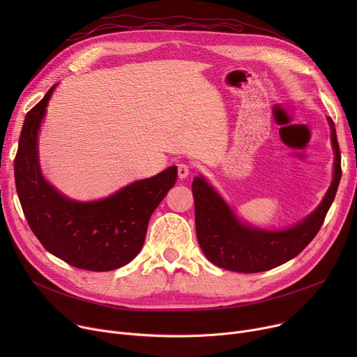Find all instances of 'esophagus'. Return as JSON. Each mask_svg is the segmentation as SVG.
Segmentation results:
<instances>
[{"instance_id": "34e87169", "label": "esophagus", "mask_w": 357, "mask_h": 357, "mask_svg": "<svg viewBox=\"0 0 357 357\" xmlns=\"http://www.w3.org/2000/svg\"><path fill=\"white\" fill-rule=\"evenodd\" d=\"M190 172H191V165L185 163V162L178 163V176H179L181 179H185L186 176L190 175Z\"/></svg>"}]
</instances>
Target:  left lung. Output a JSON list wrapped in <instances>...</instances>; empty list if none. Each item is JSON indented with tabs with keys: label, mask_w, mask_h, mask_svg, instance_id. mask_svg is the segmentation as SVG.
<instances>
[{
	"label": "left lung",
	"mask_w": 357,
	"mask_h": 357,
	"mask_svg": "<svg viewBox=\"0 0 357 357\" xmlns=\"http://www.w3.org/2000/svg\"><path fill=\"white\" fill-rule=\"evenodd\" d=\"M334 147V176L323 202L304 221L282 231L257 230L240 222L229 205L202 176L192 182L195 229L207 259L218 268L256 273L273 269L298 256L320 231L342 178V155L334 121L328 119Z\"/></svg>",
	"instance_id": "8db88e82"
}]
</instances>
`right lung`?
<instances>
[{
    "label": "right lung",
    "instance_id": "add662e5",
    "mask_svg": "<svg viewBox=\"0 0 357 357\" xmlns=\"http://www.w3.org/2000/svg\"><path fill=\"white\" fill-rule=\"evenodd\" d=\"M53 89L54 85L24 119L14 159L18 199L31 231L49 253L79 269L114 271L142 250L150 215L176 182V166L101 201L65 198L43 179L37 159V130Z\"/></svg>",
    "mask_w": 357,
    "mask_h": 357
}]
</instances>
